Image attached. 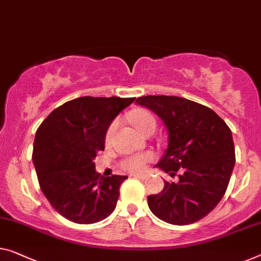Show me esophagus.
<instances>
[{
    "label": "esophagus",
    "mask_w": 261,
    "mask_h": 261,
    "mask_svg": "<svg viewBox=\"0 0 261 261\" xmlns=\"http://www.w3.org/2000/svg\"><path fill=\"white\" fill-rule=\"evenodd\" d=\"M131 176L135 178H139V179H146V178L149 177V173H134L131 174Z\"/></svg>",
    "instance_id": "esophagus-1"
}]
</instances>
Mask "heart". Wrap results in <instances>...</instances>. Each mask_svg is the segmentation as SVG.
Segmentation results:
<instances>
[{
    "label": "heart",
    "instance_id": "obj_1",
    "mask_svg": "<svg viewBox=\"0 0 261 261\" xmlns=\"http://www.w3.org/2000/svg\"><path fill=\"white\" fill-rule=\"evenodd\" d=\"M130 120L131 123L134 124V126L137 129L142 135H147V134H152L155 129V119L153 117V115L151 114L150 111L144 110V109H137V110L132 111V114L130 115ZM116 122H114L109 126V129L107 131V136H106V141L107 143H110L112 139V136H114V132L116 129ZM153 159V154L150 152H145V153H137V154H132L129 155V157L124 158L122 163H120V166L124 170L130 171V172H139L142 171L145 165L149 163L150 161Z\"/></svg>",
    "mask_w": 261,
    "mask_h": 261
}]
</instances>
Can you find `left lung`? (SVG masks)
Masks as SVG:
<instances>
[{
	"label": "left lung",
	"instance_id": "8db88e82",
	"mask_svg": "<svg viewBox=\"0 0 261 261\" xmlns=\"http://www.w3.org/2000/svg\"><path fill=\"white\" fill-rule=\"evenodd\" d=\"M137 104L164 122L169 144L157 168L176 176L158 194L147 197L153 215L173 225L200 220L226 192L236 163L234 144L227 124L212 109L177 96H143Z\"/></svg>",
	"mask_w": 261,
	"mask_h": 261
}]
</instances>
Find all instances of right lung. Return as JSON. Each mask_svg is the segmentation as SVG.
<instances>
[{"label":"right lung","instance_id":"add662e5","mask_svg":"<svg viewBox=\"0 0 261 261\" xmlns=\"http://www.w3.org/2000/svg\"><path fill=\"white\" fill-rule=\"evenodd\" d=\"M135 98L85 96L55 109L36 131L33 163L40 188L61 216L77 224H93L115 211L126 176L96 172L97 152L107 131Z\"/></svg>","mask_w":261,"mask_h":261}]
</instances>
